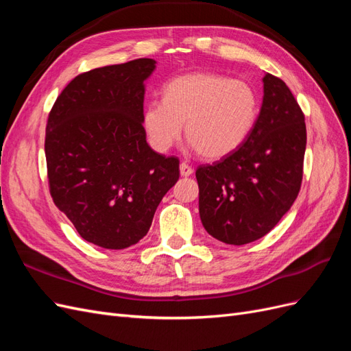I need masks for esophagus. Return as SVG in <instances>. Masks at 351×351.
<instances>
[{"label": "esophagus", "instance_id": "obj_1", "mask_svg": "<svg viewBox=\"0 0 351 351\" xmlns=\"http://www.w3.org/2000/svg\"><path fill=\"white\" fill-rule=\"evenodd\" d=\"M180 174H182V177H189L193 174V168L187 165L186 162H182L180 164Z\"/></svg>", "mask_w": 351, "mask_h": 351}]
</instances>
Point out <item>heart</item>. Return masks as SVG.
Wrapping results in <instances>:
<instances>
[{
	"label": "heart",
	"mask_w": 351,
	"mask_h": 351,
	"mask_svg": "<svg viewBox=\"0 0 351 351\" xmlns=\"http://www.w3.org/2000/svg\"><path fill=\"white\" fill-rule=\"evenodd\" d=\"M258 114V95L247 82L197 71L169 80L162 101H151L145 107L142 123L158 152L173 147L186 123L192 146L202 156L218 159L247 139Z\"/></svg>",
	"instance_id": "heart-1"
}]
</instances>
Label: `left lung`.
<instances>
[{
  "instance_id": "obj_1",
  "label": "left lung",
  "mask_w": 351,
  "mask_h": 351,
  "mask_svg": "<svg viewBox=\"0 0 351 351\" xmlns=\"http://www.w3.org/2000/svg\"><path fill=\"white\" fill-rule=\"evenodd\" d=\"M261 112L234 152L196 169L199 214L209 234L241 246L278 224L300 192L304 115L287 84L267 73Z\"/></svg>"
}]
</instances>
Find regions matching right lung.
<instances>
[{
    "instance_id": "1",
    "label": "right lung",
    "mask_w": 351,
    "mask_h": 351,
    "mask_svg": "<svg viewBox=\"0 0 351 351\" xmlns=\"http://www.w3.org/2000/svg\"><path fill=\"white\" fill-rule=\"evenodd\" d=\"M139 58L74 77L52 107L45 134L49 192L79 234L104 249L139 243L178 180V159L155 152L143 129Z\"/></svg>"
}]
</instances>
